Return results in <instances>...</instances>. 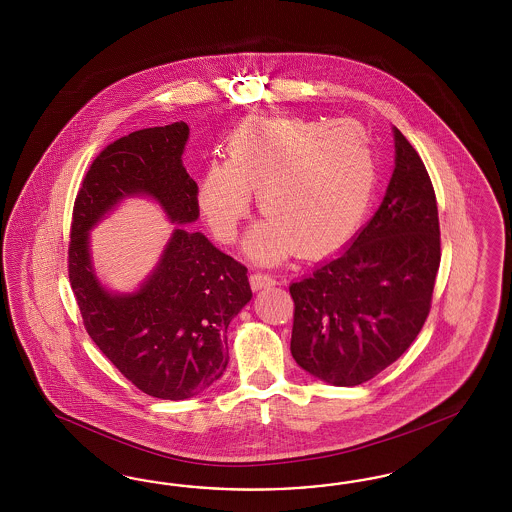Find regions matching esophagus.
<instances>
[{"label": "esophagus", "instance_id": "1", "mask_svg": "<svg viewBox=\"0 0 512 512\" xmlns=\"http://www.w3.org/2000/svg\"><path fill=\"white\" fill-rule=\"evenodd\" d=\"M276 281H274V278L272 276H268V274H251L249 276V285H251V289L253 291H261V289H264V287H270V285H274Z\"/></svg>", "mask_w": 512, "mask_h": 512}]
</instances>
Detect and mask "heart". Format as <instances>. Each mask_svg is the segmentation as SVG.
<instances>
[{"label":"heart","mask_w":512,"mask_h":512,"mask_svg":"<svg viewBox=\"0 0 512 512\" xmlns=\"http://www.w3.org/2000/svg\"><path fill=\"white\" fill-rule=\"evenodd\" d=\"M375 184L372 142L355 122L251 118L227 140V161L206 167L197 201L217 240L231 244L255 191L268 219L249 231L246 251L276 263L295 248L304 257L341 248L366 216Z\"/></svg>","instance_id":"obj_1"}]
</instances>
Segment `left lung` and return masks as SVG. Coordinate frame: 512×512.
Here are the masks:
<instances>
[{
    "mask_svg": "<svg viewBox=\"0 0 512 512\" xmlns=\"http://www.w3.org/2000/svg\"><path fill=\"white\" fill-rule=\"evenodd\" d=\"M385 199L336 259L291 283V353L313 377L357 387L402 357L424 325L441 261L434 186L400 129Z\"/></svg>",
    "mask_w": 512,
    "mask_h": 512,
    "instance_id": "obj_1",
    "label": "left lung"
}]
</instances>
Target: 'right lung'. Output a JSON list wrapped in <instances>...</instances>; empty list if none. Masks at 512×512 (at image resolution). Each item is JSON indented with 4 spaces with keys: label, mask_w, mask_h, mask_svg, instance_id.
Returning a JSON list of instances; mask_svg holds the SVG:
<instances>
[{
    "label": "right lung",
    "mask_w": 512,
    "mask_h": 512,
    "mask_svg": "<svg viewBox=\"0 0 512 512\" xmlns=\"http://www.w3.org/2000/svg\"><path fill=\"white\" fill-rule=\"evenodd\" d=\"M186 122L114 140L93 159L78 191L69 281L86 332L148 396L186 400L216 383L229 364L227 328L251 300L248 268L202 233L176 227L152 274L135 293H110L95 276L90 231L120 201L146 195L171 223L199 217V187L182 163Z\"/></svg>",
    "instance_id": "add662e5"
}]
</instances>
